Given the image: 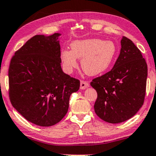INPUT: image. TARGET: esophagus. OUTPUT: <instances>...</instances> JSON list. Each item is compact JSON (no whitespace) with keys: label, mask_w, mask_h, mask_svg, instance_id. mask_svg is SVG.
<instances>
[{"label":"esophagus","mask_w":156,"mask_h":156,"mask_svg":"<svg viewBox=\"0 0 156 156\" xmlns=\"http://www.w3.org/2000/svg\"><path fill=\"white\" fill-rule=\"evenodd\" d=\"M90 86L89 83L86 81H81L80 82V89L81 90H85L88 87Z\"/></svg>","instance_id":"34e87169"}]
</instances>
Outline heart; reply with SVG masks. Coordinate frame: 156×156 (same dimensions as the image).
I'll use <instances>...</instances> for the list:
<instances>
[{
	"instance_id": "obj_1",
	"label": "heart",
	"mask_w": 156,
	"mask_h": 156,
	"mask_svg": "<svg viewBox=\"0 0 156 156\" xmlns=\"http://www.w3.org/2000/svg\"><path fill=\"white\" fill-rule=\"evenodd\" d=\"M71 50L63 49L60 60L64 71L71 74L81 59V67L89 76H96L106 71L116 58L118 47L112 41L90 38L76 40L71 44Z\"/></svg>"
}]
</instances>
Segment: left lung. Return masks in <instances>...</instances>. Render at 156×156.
I'll return each instance as SVG.
<instances>
[{
  "label": "left lung",
  "instance_id": "1",
  "mask_svg": "<svg viewBox=\"0 0 156 156\" xmlns=\"http://www.w3.org/2000/svg\"><path fill=\"white\" fill-rule=\"evenodd\" d=\"M121 49L112 69L90 82L98 98L96 114L110 123L131 118L143 105L147 77V66L142 53L126 37L120 41Z\"/></svg>",
  "mask_w": 156,
  "mask_h": 156
}]
</instances>
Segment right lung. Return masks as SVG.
I'll use <instances>...</instances> for the list:
<instances>
[{
    "mask_svg": "<svg viewBox=\"0 0 156 156\" xmlns=\"http://www.w3.org/2000/svg\"><path fill=\"white\" fill-rule=\"evenodd\" d=\"M60 36H34L16 51L9 66L12 106L29 122L44 127L64 118L71 94L80 89V81L61 69Z\"/></svg>",
    "mask_w": 156,
    "mask_h": 156,
    "instance_id": "1",
    "label": "right lung"
}]
</instances>
